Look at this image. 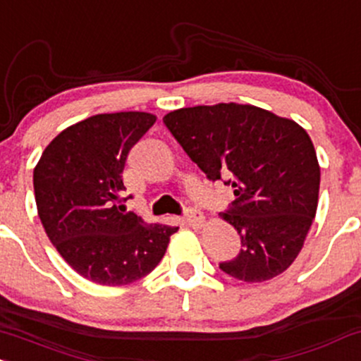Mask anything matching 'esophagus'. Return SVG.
<instances>
[{
	"label": "esophagus",
	"instance_id": "34e87169",
	"mask_svg": "<svg viewBox=\"0 0 361 361\" xmlns=\"http://www.w3.org/2000/svg\"><path fill=\"white\" fill-rule=\"evenodd\" d=\"M185 221H187L190 226H193V228H200V226H204L205 223V217L204 214L195 211V209H188V211L185 212Z\"/></svg>",
	"mask_w": 361,
	"mask_h": 361
}]
</instances>
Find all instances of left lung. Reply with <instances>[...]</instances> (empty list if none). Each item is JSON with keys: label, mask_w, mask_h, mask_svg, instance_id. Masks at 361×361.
<instances>
[{"label": "left lung", "mask_w": 361, "mask_h": 361, "mask_svg": "<svg viewBox=\"0 0 361 361\" xmlns=\"http://www.w3.org/2000/svg\"><path fill=\"white\" fill-rule=\"evenodd\" d=\"M162 121L209 180L235 188L221 216L238 231L241 250L221 271L245 283L286 271L319 204L320 166L308 133L296 121L236 102L181 108Z\"/></svg>", "instance_id": "8db88e82"}]
</instances>
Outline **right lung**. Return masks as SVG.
Returning a JSON list of instances; mask_svg holds the SVG:
<instances>
[{"mask_svg": "<svg viewBox=\"0 0 361 361\" xmlns=\"http://www.w3.org/2000/svg\"><path fill=\"white\" fill-rule=\"evenodd\" d=\"M156 116L96 114L63 130L34 168L37 214L73 271L102 286H125L154 271L176 226L125 212L123 169Z\"/></svg>", "mask_w": 361, "mask_h": 361, "instance_id": "right-lung-1", "label": "right lung"}]
</instances>
